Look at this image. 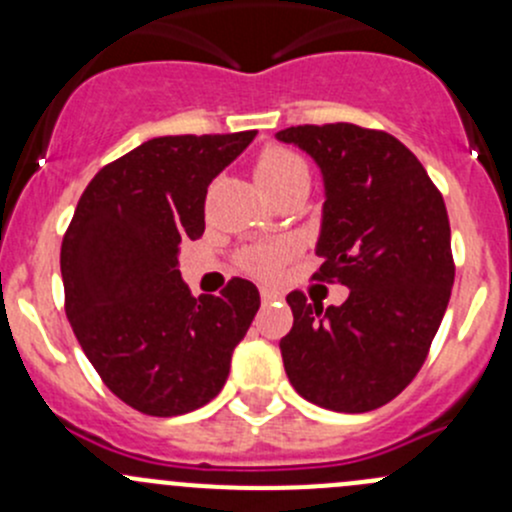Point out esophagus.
<instances>
[{"label":"esophagus","instance_id":"34e87169","mask_svg":"<svg viewBox=\"0 0 512 512\" xmlns=\"http://www.w3.org/2000/svg\"><path fill=\"white\" fill-rule=\"evenodd\" d=\"M260 297H262V302H275V299H280V292H277V289H272V287H262L260 289Z\"/></svg>","mask_w":512,"mask_h":512}]
</instances>
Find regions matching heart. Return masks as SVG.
Segmentation results:
<instances>
[{"mask_svg":"<svg viewBox=\"0 0 512 512\" xmlns=\"http://www.w3.org/2000/svg\"><path fill=\"white\" fill-rule=\"evenodd\" d=\"M255 173L262 188L270 195L294 180H309L307 163L297 156L294 151L282 146H267L262 148L260 156L255 160ZM292 255L289 245H252L240 255V265L245 267L250 275L270 277L282 267V262Z\"/></svg>","mask_w":512,"mask_h":512,"instance_id":"heart-1","label":"heart"}]
</instances>
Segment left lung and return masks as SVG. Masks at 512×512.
Returning a JSON list of instances; mask_svg holds the SVG:
<instances>
[{"instance_id": "left-lung-1", "label": "left lung", "mask_w": 512, "mask_h": 512, "mask_svg": "<svg viewBox=\"0 0 512 512\" xmlns=\"http://www.w3.org/2000/svg\"><path fill=\"white\" fill-rule=\"evenodd\" d=\"M277 138L307 151L324 175L314 280L349 287L342 307L287 294L285 371L322 409L374 411L414 381L446 314L456 277L446 203L421 160L386 131L304 123Z\"/></svg>"}]
</instances>
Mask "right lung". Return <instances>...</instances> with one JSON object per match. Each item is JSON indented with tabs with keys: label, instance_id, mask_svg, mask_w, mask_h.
Masks as SVG:
<instances>
[{
	"label": "right lung",
	"instance_id": "add662e5",
	"mask_svg": "<svg viewBox=\"0 0 512 512\" xmlns=\"http://www.w3.org/2000/svg\"><path fill=\"white\" fill-rule=\"evenodd\" d=\"M255 133L151 138L98 170L66 227V317L103 384L141 414L215 399L260 309L242 277L195 299L178 270L180 245L205 230L208 185Z\"/></svg>",
	"mask_w": 512,
	"mask_h": 512
}]
</instances>
